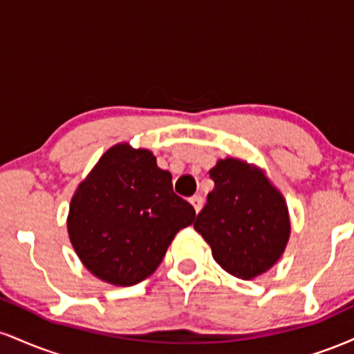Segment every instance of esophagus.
<instances>
[{
  "label": "esophagus",
  "mask_w": 354,
  "mask_h": 354,
  "mask_svg": "<svg viewBox=\"0 0 354 354\" xmlns=\"http://www.w3.org/2000/svg\"><path fill=\"white\" fill-rule=\"evenodd\" d=\"M191 205H193V208L196 213H200L201 208H203V196H200V194H196V196L191 198Z\"/></svg>",
  "instance_id": "1"
}]
</instances>
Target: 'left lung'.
<instances>
[{
	"label": "left lung",
	"mask_w": 354,
	"mask_h": 354,
	"mask_svg": "<svg viewBox=\"0 0 354 354\" xmlns=\"http://www.w3.org/2000/svg\"><path fill=\"white\" fill-rule=\"evenodd\" d=\"M214 189L194 221L223 270L243 279L265 273L290 238V216L281 193L261 169L226 158L209 171Z\"/></svg>",
	"instance_id": "left-lung-1"
}]
</instances>
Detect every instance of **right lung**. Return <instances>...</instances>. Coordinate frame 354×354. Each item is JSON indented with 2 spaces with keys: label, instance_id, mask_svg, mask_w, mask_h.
Wrapping results in <instances>:
<instances>
[{
  "label": "right lung",
  "instance_id": "1",
  "mask_svg": "<svg viewBox=\"0 0 354 354\" xmlns=\"http://www.w3.org/2000/svg\"><path fill=\"white\" fill-rule=\"evenodd\" d=\"M194 208L173 191L171 173L148 149L116 145L76 189L68 216L71 245L103 281L133 286L151 276Z\"/></svg>",
  "mask_w": 354,
  "mask_h": 354
}]
</instances>
